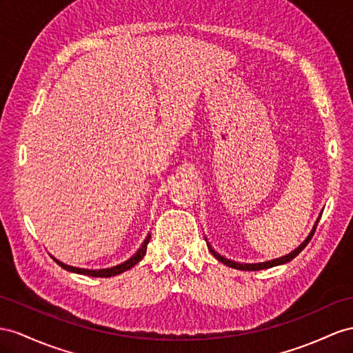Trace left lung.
I'll return each mask as SVG.
<instances>
[{
	"label": "left lung",
	"instance_id": "left-lung-1",
	"mask_svg": "<svg viewBox=\"0 0 353 353\" xmlns=\"http://www.w3.org/2000/svg\"><path fill=\"white\" fill-rule=\"evenodd\" d=\"M318 222H319V219L316 221V223H314V227H313V230H312V232L309 234V237H307L303 243H301V246H298L294 252H291V254L289 255H285V256H282V258H277V259H273V261H267V263H261V264H239V263H234V261H230V259H227V258H223V256H221L219 254H216V252L210 248V245H207L209 246V249H210V252L213 254V256L218 259V261H221L222 264H225V265H228V267H231V268H237V270H245V271H256V270H264V268H271V267H276V265H282V264H286V263H289V261H292L298 254H300V252L309 245V241L312 240V237H313V234H314V231H316V227H318Z\"/></svg>",
	"mask_w": 353,
	"mask_h": 353
}]
</instances>
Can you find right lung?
Segmentation results:
<instances>
[{"mask_svg": "<svg viewBox=\"0 0 353 353\" xmlns=\"http://www.w3.org/2000/svg\"><path fill=\"white\" fill-rule=\"evenodd\" d=\"M150 240V234H148L146 240L143 241L141 248L137 250V254H135L134 256H131L128 261H125L123 264H119L116 267H112V268H104V270H85V268H77V267H70V265H65L59 263V261H57V263L62 267L65 268L67 271H73V273H77V274H85V276H92V277H112V276H116V274H121L123 273V271L130 270L131 267H134L137 263H140V261L143 259V256L146 255V250H148V243Z\"/></svg>", "mask_w": 353, "mask_h": 353, "instance_id": "obj_1", "label": "right lung"}]
</instances>
